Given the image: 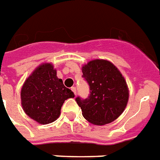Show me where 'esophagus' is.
<instances>
[{
	"mask_svg": "<svg viewBox=\"0 0 160 160\" xmlns=\"http://www.w3.org/2000/svg\"><path fill=\"white\" fill-rule=\"evenodd\" d=\"M71 90H72V92H74V95H76V88H75V87H72V88H71Z\"/></svg>",
	"mask_w": 160,
	"mask_h": 160,
	"instance_id": "esophagus-1",
	"label": "esophagus"
}]
</instances>
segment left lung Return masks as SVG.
I'll return each mask as SVG.
<instances>
[{
	"label": "left lung",
	"instance_id": "1",
	"mask_svg": "<svg viewBox=\"0 0 160 160\" xmlns=\"http://www.w3.org/2000/svg\"><path fill=\"white\" fill-rule=\"evenodd\" d=\"M82 77L90 86L86 99L75 98L82 115L93 125L113 122L124 112L129 99L126 81L118 68L109 61L95 59L82 67Z\"/></svg>",
	"mask_w": 160,
	"mask_h": 160
}]
</instances>
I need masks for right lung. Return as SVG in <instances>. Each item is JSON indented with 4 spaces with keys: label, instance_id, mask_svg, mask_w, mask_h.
I'll return each mask as SVG.
<instances>
[{
    "label": "right lung",
    "instance_id": "add662e5",
    "mask_svg": "<svg viewBox=\"0 0 160 160\" xmlns=\"http://www.w3.org/2000/svg\"><path fill=\"white\" fill-rule=\"evenodd\" d=\"M74 98L57 76L52 63H42L24 81L21 90V104L29 117L41 125L55 121L65 100Z\"/></svg>",
    "mask_w": 160,
    "mask_h": 160
}]
</instances>
